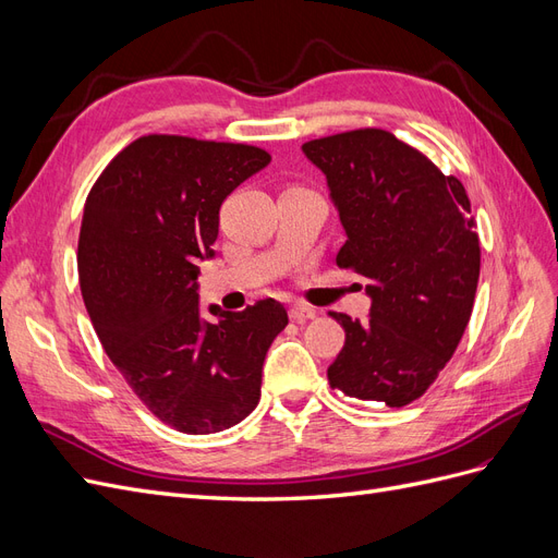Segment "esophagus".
Listing matches in <instances>:
<instances>
[{
	"label": "esophagus",
	"mask_w": 558,
	"mask_h": 558,
	"mask_svg": "<svg viewBox=\"0 0 558 558\" xmlns=\"http://www.w3.org/2000/svg\"><path fill=\"white\" fill-rule=\"evenodd\" d=\"M291 318L293 320H298V324H305V320H310V318H316V310L314 307H310V305H302V302H298V305H293L291 307Z\"/></svg>",
	"instance_id": "esophagus-1"
}]
</instances>
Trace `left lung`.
<instances>
[{
  "mask_svg": "<svg viewBox=\"0 0 558 558\" xmlns=\"http://www.w3.org/2000/svg\"><path fill=\"white\" fill-rule=\"evenodd\" d=\"M328 179L347 242L337 267L365 279L369 318L330 312L344 347L328 367L349 398L404 408L459 347L475 305L480 238L463 183L381 128L302 144Z\"/></svg>",
  "mask_w": 558,
  "mask_h": 558,
  "instance_id": "1",
  "label": "left lung"
}]
</instances>
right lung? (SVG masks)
Segmentation results:
<instances>
[{
	"label": "right lung",
	"mask_w": 558,
	"mask_h": 558,
	"mask_svg": "<svg viewBox=\"0 0 558 558\" xmlns=\"http://www.w3.org/2000/svg\"><path fill=\"white\" fill-rule=\"evenodd\" d=\"M272 160L248 144L146 134L97 177L83 207L78 281L107 356L148 412L189 435L226 430L260 400L281 302L199 318L197 263L211 258L218 209Z\"/></svg>",
	"instance_id": "1"
}]
</instances>
